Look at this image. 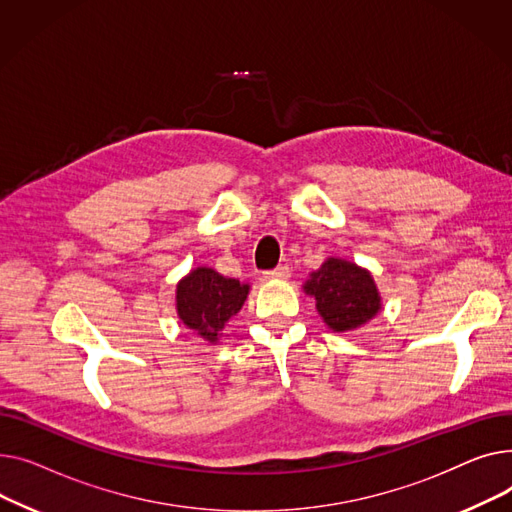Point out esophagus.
Instances as JSON below:
<instances>
[{
    "label": "esophagus",
    "instance_id": "esophagus-1",
    "mask_svg": "<svg viewBox=\"0 0 512 512\" xmlns=\"http://www.w3.org/2000/svg\"><path fill=\"white\" fill-rule=\"evenodd\" d=\"M264 277H266V279H287V277H289V266H287V264H281V266H277V268H273V270H266Z\"/></svg>",
    "mask_w": 512,
    "mask_h": 512
}]
</instances>
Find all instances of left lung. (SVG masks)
<instances>
[{"label": "left lung", "mask_w": 512, "mask_h": 512, "mask_svg": "<svg viewBox=\"0 0 512 512\" xmlns=\"http://www.w3.org/2000/svg\"><path fill=\"white\" fill-rule=\"evenodd\" d=\"M316 299V312L333 333H349L368 324L382 310V297L368 268L330 256L304 283Z\"/></svg>", "instance_id": "left-lung-1"}]
</instances>
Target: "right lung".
I'll use <instances>...</instances> for the list:
<instances>
[{
	"label": "right lung",
	"instance_id": "add662e5",
	"mask_svg": "<svg viewBox=\"0 0 512 512\" xmlns=\"http://www.w3.org/2000/svg\"><path fill=\"white\" fill-rule=\"evenodd\" d=\"M250 285L219 275L210 266H196L175 287L177 318L186 328L208 341L219 343L225 324L242 310Z\"/></svg>",
	"mask_w": 512,
	"mask_h": 512
}]
</instances>
